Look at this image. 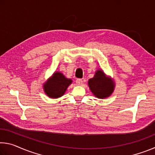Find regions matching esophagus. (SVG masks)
<instances>
[{
	"mask_svg": "<svg viewBox=\"0 0 155 155\" xmlns=\"http://www.w3.org/2000/svg\"><path fill=\"white\" fill-rule=\"evenodd\" d=\"M76 83H77L78 85H81L83 84V80L81 79V78H77V81H76Z\"/></svg>",
	"mask_w": 155,
	"mask_h": 155,
	"instance_id": "obj_1",
	"label": "esophagus"
}]
</instances>
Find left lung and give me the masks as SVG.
Listing matches in <instances>:
<instances>
[{"mask_svg":"<svg viewBox=\"0 0 155 155\" xmlns=\"http://www.w3.org/2000/svg\"><path fill=\"white\" fill-rule=\"evenodd\" d=\"M88 85L94 95L101 99L111 96L115 87L114 80L106 76L102 70H97L94 77L89 80Z\"/></svg>","mask_w":155,"mask_h":155,"instance_id":"obj_1","label":"left lung"}]
</instances>
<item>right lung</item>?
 <instances>
[{"instance_id":"1","label":"right lung","mask_w":155,"mask_h":155,"mask_svg":"<svg viewBox=\"0 0 155 155\" xmlns=\"http://www.w3.org/2000/svg\"><path fill=\"white\" fill-rule=\"evenodd\" d=\"M72 81L67 78L62 73L55 72L51 78L44 83V90L47 96L51 98H57L65 94Z\"/></svg>"}]
</instances>
